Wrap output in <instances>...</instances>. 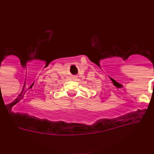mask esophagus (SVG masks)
Instances as JSON below:
<instances>
[{
  "instance_id": "34e87169",
  "label": "esophagus",
  "mask_w": 154,
  "mask_h": 154,
  "mask_svg": "<svg viewBox=\"0 0 154 154\" xmlns=\"http://www.w3.org/2000/svg\"><path fill=\"white\" fill-rule=\"evenodd\" d=\"M77 79V76H74V77H73V79H75V80H76V79Z\"/></svg>"
}]
</instances>
